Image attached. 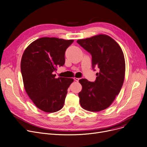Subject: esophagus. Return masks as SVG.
<instances>
[{"mask_svg":"<svg viewBox=\"0 0 147 147\" xmlns=\"http://www.w3.org/2000/svg\"><path fill=\"white\" fill-rule=\"evenodd\" d=\"M74 80L75 81H76L78 82L79 81H80V78H74Z\"/></svg>","mask_w":147,"mask_h":147,"instance_id":"1","label":"esophagus"}]
</instances>
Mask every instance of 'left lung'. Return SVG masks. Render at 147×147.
Segmentation results:
<instances>
[{
	"instance_id": "left-lung-1",
	"label": "left lung",
	"mask_w": 147,
	"mask_h": 147,
	"mask_svg": "<svg viewBox=\"0 0 147 147\" xmlns=\"http://www.w3.org/2000/svg\"><path fill=\"white\" fill-rule=\"evenodd\" d=\"M77 43L92 56L93 69L98 67L95 82L81 79L82 89L79 92L81 106L85 110L99 112L108 108L119 93L125 73V62L122 49L110 36L99 34Z\"/></svg>"
}]
</instances>
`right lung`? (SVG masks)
I'll list each match as a JSON object with an SVG mask.
<instances>
[{
	"mask_svg": "<svg viewBox=\"0 0 147 147\" xmlns=\"http://www.w3.org/2000/svg\"><path fill=\"white\" fill-rule=\"evenodd\" d=\"M74 40L43 37L32 42L22 55L20 68L25 91L45 112L61 109L72 78H56L54 72L65 62L66 49Z\"/></svg>",
	"mask_w": 147,
	"mask_h": 147,
	"instance_id": "1",
	"label": "right lung"
}]
</instances>
